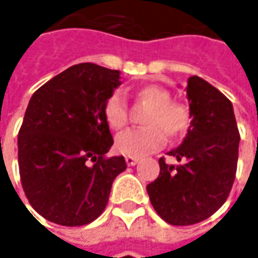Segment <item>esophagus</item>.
Masks as SVG:
<instances>
[{
    "label": "esophagus",
    "mask_w": 258,
    "mask_h": 258,
    "mask_svg": "<svg viewBox=\"0 0 258 258\" xmlns=\"http://www.w3.org/2000/svg\"><path fill=\"white\" fill-rule=\"evenodd\" d=\"M139 156H126V164L129 165V166H134L139 162Z\"/></svg>",
    "instance_id": "esophagus-1"
}]
</instances>
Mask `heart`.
Returning a JSON list of instances; mask_svg holds the SVG:
<instances>
[{"label":"heart","mask_w":258,"mask_h":258,"mask_svg":"<svg viewBox=\"0 0 258 258\" xmlns=\"http://www.w3.org/2000/svg\"><path fill=\"white\" fill-rule=\"evenodd\" d=\"M136 97L149 106L144 123L146 126L129 129L116 138V149L123 155L141 156L164 145L166 135L169 138L182 136L191 124V112L188 106L171 100V93L156 85L141 87ZM103 116L107 124L120 131L127 123V106L119 92L112 93L104 102Z\"/></svg>","instance_id":"obj_1"}]
</instances>
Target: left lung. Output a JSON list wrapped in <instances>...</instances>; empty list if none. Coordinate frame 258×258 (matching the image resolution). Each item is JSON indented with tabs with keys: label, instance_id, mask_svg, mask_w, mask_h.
I'll list each match as a JSON object with an SVG mask.
<instances>
[{
	"label": "left lung",
	"instance_id": "8db88e82",
	"mask_svg": "<svg viewBox=\"0 0 258 258\" xmlns=\"http://www.w3.org/2000/svg\"><path fill=\"white\" fill-rule=\"evenodd\" d=\"M191 126L182 145L159 159L161 172L146 186L158 215L172 225H192L211 217L231 191L238 161L240 134L233 104L198 76L188 79Z\"/></svg>",
	"mask_w": 258,
	"mask_h": 258
}]
</instances>
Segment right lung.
Returning <instances> with one entry per match:
<instances>
[{"label": "right lung", "mask_w": 258, "mask_h": 258, "mask_svg": "<svg viewBox=\"0 0 258 258\" xmlns=\"http://www.w3.org/2000/svg\"><path fill=\"white\" fill-rule=\"evenodd\" d=\"M120 72L93 63L72 66L35 92L18 132V166L25 197L45 220L66 227L103 213L123 156L107 158L113 138L106 99Z\"/></svg>", "instance_id": "right-lung-1"}]
</instances>
